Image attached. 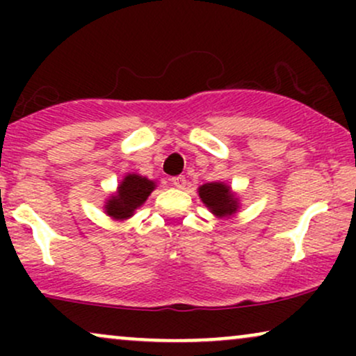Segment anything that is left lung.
Wrapping results in <instances>:
<instances>
[{
  "label": "left lung",
  "instance_id": "left-lung-1",
  "mask_svg": "<svg viewBox=\"0 0 356 356\" xmlns=\"http://www.w3.org/2000/svg\"><path fill=\"white\" fill-rule=\"evenodd\" d=\"M155 189L154 182L137 174H129L118 186V194L107 202L108 216L115 219H125L134 214L137 207L147 201L150 192Z\"/></svg>",
  "mask_w": 356,
  "mask_h": 356
}]
</instances>
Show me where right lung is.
I'll list each match as a JSON object with an SVG mask.
<instances>
[{
    "label": "right lung",
    "mask_w": 356,
    "mask_h": 356,
    "mask_svg": "<svg viewBox=\"0 0 356 356\" xmlns=\"http://www.w3.org/2000/svg\"><path fill=\"white\" fill-rule=\"evenodd\" d=\"M199 195H201L202 202L206 204L216 216H229L236 211V207H238L236 206L238 202H236L234 197L231 195L229 187L224 186V184H204L201 189H199Z\"/></svg>",
    "instance_id": "add662e5"
}]
</instances>
